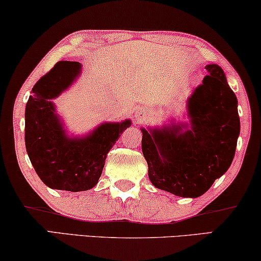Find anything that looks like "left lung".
<instances>
[{"instance_id": "8db88e82", "label": "left lung", "mask_w": 261, "mask_h": 261, "mask_svg": "<svg viewBox=\"0 0 261 261\" xmlns=\"http://www.w3.org/2000/svg\"><path fill=\"white\" fill-rule=\"evenodd\" d=\"M188 101L185 124L163 130L142 128L141 148L155 188L180 197H198L229 169L240 133L238 99L216 64Z\"/></svg>"}]
</instances>
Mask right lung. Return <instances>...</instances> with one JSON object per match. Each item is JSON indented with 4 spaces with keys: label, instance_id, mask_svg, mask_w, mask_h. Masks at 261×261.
Instances as JSON below:
<instances>
[{
    "label": "right lung",
    "instance_id": "right-lung-1",
    "mask_svg": "<svg viewBox=\"0 0 261 261\" xmlns=\"http://www.w3.org/2000/svg\"><path fill=\"white\" fill-rule=\"evenodd\" d=\"M78 62H58L32 89L24 113V142L32 165L51 189L85 191L94 188L105 167L107 153L130 126L103 123L81 139L67 138L51 99L58 97L81 72Z\"/></svg>",
    "mask_w": 261,
    "mask_h": 261
}]
</instances>
